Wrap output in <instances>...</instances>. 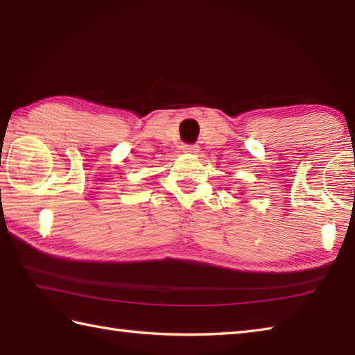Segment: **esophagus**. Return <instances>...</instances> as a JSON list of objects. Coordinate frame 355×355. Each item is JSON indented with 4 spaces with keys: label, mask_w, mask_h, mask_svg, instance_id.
Returning <instances> with one entry per match:
<instances>
[{
    "label": "esophagus",
    "mask_w": 355,
    "mask_h": 355,
    "mask_svg": "<svg viewBox=\"0 0 355 355\" xmlns=\"http://www.w3.org/2000/svg\"><path fill=\"white\" fill-rule=\"evenodd\" d=\"M182 149H183V153H187V154L198 153V146L197 145H183Z\"/></svg>",
    "instance_id": "1"
}]
</instances>
